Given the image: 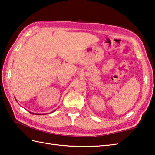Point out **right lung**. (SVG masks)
I'll return each instance as SVG.
<instances>
[{
    "label": "right lung",
    "mask_w": 155,
    "mask_h": 155,
    "mask_svg": "<svg viewBox=\"0 0 155 155\" xmlns=\"http://www.w3.org/2000/svg\"><path fill=\"white\" fill-rule=\"evenodd\" d=\"M31 113V114H34V113ZM35 115H43V114H37V113H35Z\"/></svg>",
    "instance_id": "add662e5"
}]
</instances>
